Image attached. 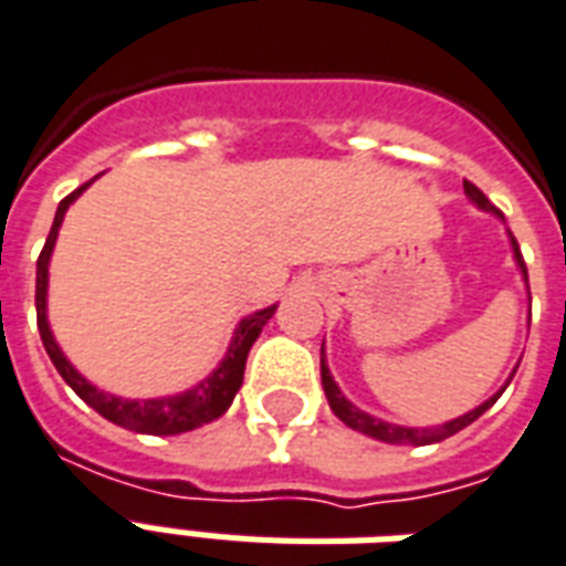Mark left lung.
<instances>
[{"label":"left lung","instance_id":"left-lung-1","mask_svg":"<svg viewBox=\"0 0 566 566\" xmlns=\"http://www.w3.org/2000/svg\"><path fill=\"white\" fill-rule=\"evenodd\" d=\"M465 193H469L474 202H478L480 208H486V211H495L501 218V211L495 206H490V199L483 197V190H480L478 185H471V181H465ZM510 241H513V253H516V262H520L522 274H525V280H528V268H525V259H522L520 253V244H516V238L510 235ZM322 388H325V397H328L331 402V411L337 415L346 427L358 429V432H364V436H373V439L379 441H388V444H415V448H420V444H432V441H441V439H450V436H457L460 429H465L469 423H474V420L483 415V411L490 409L492 402L501 397V390L495 394L492 399H486L483 406H478L474 411H469V415H462V418L450 420V423H441V427H432V429H411V427H397V423H388V420H379L373 418V415H367V411L355 409L352 402H348L343 394H339L337 381L331 379L328 367H325V358H322Z\"/></svg>","mask_w":566,"mask_h":566}]
</instances>
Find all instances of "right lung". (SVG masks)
<instances>
[{
  "label": "right lung",
  "instance_id": "add662e5",
  "mask_svg": "<svg viewBox=\"0 0 566 566\" xmlns=\"http://www.w3.org/2000/svg\"><path fill=\"white\" fill-rule=\"evenodd\" d=\"M86 187L88 181L83 187H76L74 193H67V197L59 202L56 220H53L50 235H46L44 241V250H41V256H38L35 310L38 331H41V343H44L46 355L53 360V367L59 369V376L74 388L76 397L83 399V402H88L97 415H104L106 420L118 423V427L134 429V432H148V436H178V432H190V429L202 427V423H211V420L220 418V415L232 406V399H235L238 388H241V381H244V367H248L250 348L256 343L262 325L274 316V310L277 307L259 310V313L244 318V322L238 325L223 364H220L206 381H199L197 388L185 390V394H178V397L122 399L113 397V394H104V390H97L95 385H88V381L67 364V358L62 355V348L56 346V339L50 334V325H46V265H50V253H53V244H56L59 227H62V218H65L67 206H71Z\"/></svg>",
  "mask_w": 566,
  "mask_h": 566
}]
</instances>
